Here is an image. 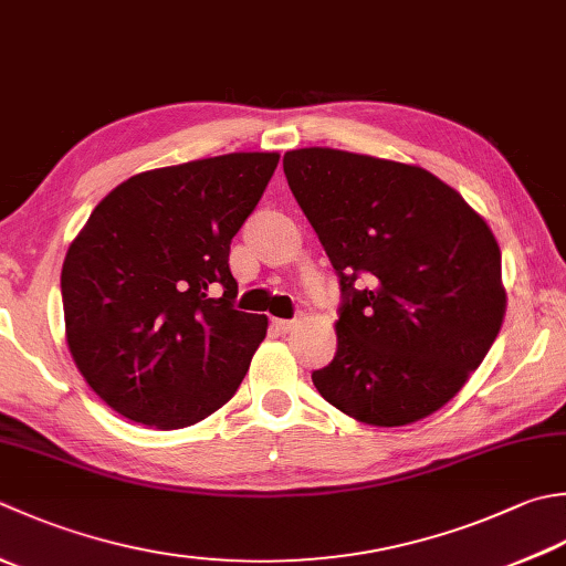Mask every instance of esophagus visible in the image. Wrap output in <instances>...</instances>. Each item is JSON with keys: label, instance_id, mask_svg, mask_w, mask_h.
<instances>
[{"label": "esophagus", "instance_id": "obj_1", "mask_svg": "<svg viewBox=\"0 0 566 566\" xmlns=\"http://www.w3.org/2000/svg\"><path fill=\"white\" fill-rule=\"evenodd\" d=\"M294 324H296L294 318H272V326L280 331V334H286V331H292Z\"/></svg>", "mask_w": 566, "mask_h": 566}]
</instances>
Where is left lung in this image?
<instances>
[{
    "label": "left lung",
    "instance_id": "obj_1",
    "mask_svg": "<svg viewBox=\"0 0 566 566\" xmlns=\"http://www.w3.org/2000/svg\"><path fill=\"white\" fill-rule=\"evenodd\" d=\"M284 174L340 280L338 348L316 390L375 427L437 412L503 324L491 228L419 166L312 147L286 151Z\"/></svg>",
    "mask_w": 566,
    "mask_h": 566
}]
</instances>
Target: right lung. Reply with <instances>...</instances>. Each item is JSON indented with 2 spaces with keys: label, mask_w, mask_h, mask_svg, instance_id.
I'll return each instance as SVG.
<instances>
[{
  "label": "right lung",
  "mask_w": 566,
  "mask_h": 566,
  "mask_svg": "<svg viewBox=\"0 0 566 566\" xmlns=\"http://www.w3.org/2000/svg\"><path fill=\"white\" fill-rule=\"evenodd\" d=\"M280 154L240 151L132 176L61 272L65 338L85 382L132 422L181 429L223 407L268 334L238 312L230 242Z\"/></svg>",
  "instance_id": "obj_1"
}]
</instances>
